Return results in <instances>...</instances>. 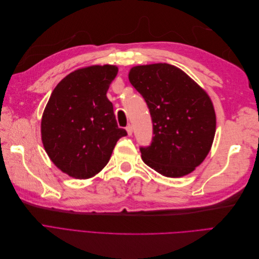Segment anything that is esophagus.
Returning <instances> with one entry per match:
<instances>
[{
	"label": "esophagus",
	"mask_w": 259,
	"mask_h": 259,
	"mask_svg": "<svg viewBox=\"0 0 259 259\" xmlns=\"http://www.w3.org/2000/svg\"><path fill=\"white\" fill-rule=\"evenodd\" d=\"M126 132H127L128 136H131V135L133 134V127H132V125H128V126L126 127Z\"/></svg>",
	"instance_id": "34e87169"
}]
</instances>
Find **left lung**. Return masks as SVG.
Returning <instances> with one entry per match:
<instances>
[{"instance_id":"left-lung-1","label":"left lung","mask_w":259,"mask_h":259,"mask_svg":"<svg viewBox=\"0 0 259 259\" xmlns=\"http://www.w3.org/2000/svg\"><path fill=\"white\" fill-rule=\"evenodd\" d=\"M128 79L152 120V142L140 147L143 161L166 177L191 173L206 158L215 136L216 115L206 92L168 64L133 67Z\"/></svg>"}]
</instances>
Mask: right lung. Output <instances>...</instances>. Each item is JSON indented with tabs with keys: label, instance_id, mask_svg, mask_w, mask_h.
<instances>
[{
	"label": "right lung",
	"instance_id": "obj_1",
	"mask_svg": "<svg viewBox=\"0 0 259 259\" xmlns=\"http://www.w3.org/2000/svg\"><path fill=\"white\" fill-rule=\"evenodd\" d=\"M117 74L111 65L91 66L68 74L54 89L41 122L46 153L73 178L98 174L110 160L119 128L107 92Z\"/></svg>",
	"mask_w": 259,
	"mask_h": 259
}]
</instances>
